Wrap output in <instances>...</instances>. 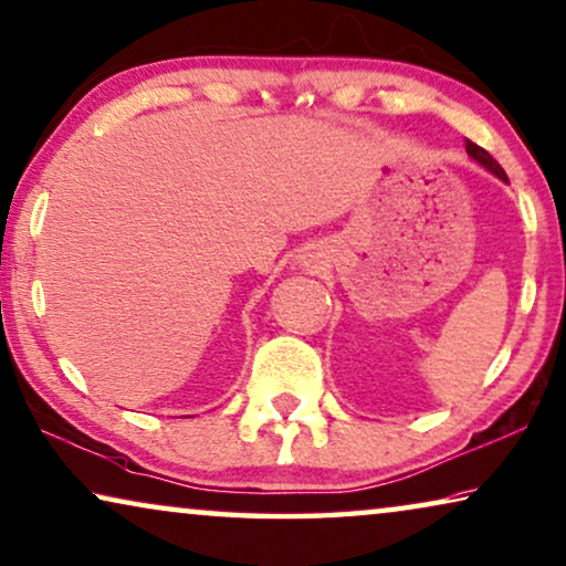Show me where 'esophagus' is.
Instances as JSON below:
<instances>
[{
    "mask_svg": "<svg viewBox=\"0 0 566 566\" xmlns=\"http://www.w3.org/2000/svg\"><path fill=\"white\" fill-rule=\"evenodd\" d=\"M323 261H325L323 249L315 247V243H310V247L302 249L300 256H297V264H300L302 269H317L319 264H323Z\"/></svg>",
    "mask_w": 566,
    "mask_h": 566,
    "instance_id": "obj_1",
    "label": "esophagus"
}]
</instances>
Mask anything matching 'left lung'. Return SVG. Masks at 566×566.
<instances>
[{"mask_svg":"<svg viewBox=\"0 0 566 566\" xmlns=\"http://www.w3.org/2000/svg\"><path fill=\"white\" fill-rule=\"evenodd\" d=\"M465 149H468V155H470V159H472V163H478L480 167H485V170H488V172H491V175H495V177H499V180H503V182H509V175H505V172H503V167H501L499 163H495V159H493L491 155H488V151H485L483 147L472 145V142L468 139V145H465Z\"/></svg>","mask_w":566,"mask_h":566,"instance_id":"obj_1","label":"left lung"}]
</instances>
